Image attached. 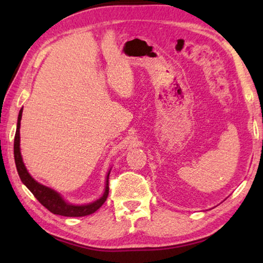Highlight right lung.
Segmentation results:
<instances>
[{
  "instance_id": "right-lung-1",
  "label": "right lung",
  "mask_w": 263,
  "mask_h": 263,
  "mask_svg": "<svg viewBox=\"0 0 263 263\" xmlns=\"http://www.w3.org/2000/svg\"><path fill=\"white\" fill-rule=\"evenodd\" d=\"M22 112L23 109H21L18 115V121H17V128L15 135V141H14V155H15V163L17 172L23 183L28 186V189L33 194L35 198L42 205L45 206L48 211H51L54 215L65 216V217H83L94 213L96 210L103 205V203L106 201L109 195V174L106 176V183H105V191L103 196L100 199H97L94 203H89L87 205H73V204L66 203L61 196L57 193V191L52 190L51 188L38 183L34 181L31 175L26 171V168L23 163L20 149V126H21V119H22Z\"/></svg>"
}]
</instances>
